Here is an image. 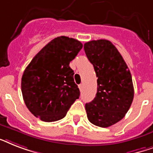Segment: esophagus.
Masks as SVG:
<instances>
[{"mask_svg":"<svg viewBox=\"0 0 153 153\" xmlns=\"http://www.w3.org/2000/svg\"><path fill=\"white\" fill-rule=\"evenodd\" d=\"M82 87H83L82 84H80V85H79V88L80 90H82Z\"/></svg>","mask_w":153,"mask_h":153,"instance_id":"esophagus-1","label":"esophagus"}]
</instances>
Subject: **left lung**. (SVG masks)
Listing matches in <instances>:
<instances>
[{
    "instance_id": "1",
    "label": "left lung",
    "mask_w": 153,
    "mask_h": 153,
    "mask_svg": "<svg viewBox=\"0 0 153 153\" xmlns=\"http://www.w3.org/2000/svg\"><path fill=\"white\" fill-rule=\"evenodd\" d=\"M84 50L98 78L96 97L85 104L87 118L96 126L108 127L120 121L132 104V76L110 41H90L85 43Z\"/></svg>"
}]
</instances>
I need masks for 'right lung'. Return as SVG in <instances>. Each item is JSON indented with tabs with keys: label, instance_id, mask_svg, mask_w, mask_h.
Segmentation results:
<instances>
[{
	"label": "right lung",
	"instance_id": "right-lung-1",
	"mask_svg": "<svg viewBox=\"0 0 153 153\" xmlns=\"http://www.w3.org/2000/svg\"><path fill=\"white\" fill-rule=\"evenodd\" d=\"M82 48L79 41L60 36L48 42L23 72L21 88L26 106L45 122L65 117L80 91L70 62Z\"/></svg>",
	"mask_w": 153,
	"mask_h": 153
}]
</instances>
